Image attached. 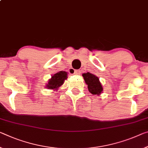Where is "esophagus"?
Here are the masks:
<instances>
[{"label": "esophagus", "instance_id": "34e87169", "mask_svg": "<svg viewBox=\"0 0 148 148\" xmlns=\"http://www.w3.org/2000/svg\"><path fill=\"white\" fill-rule=\"evenodd\" d=\"M73 73H74V74H79V73H80V71H79V70H74Z\"/></svg>", "mask_w": 148, "mask_h": 148}]
</instances>
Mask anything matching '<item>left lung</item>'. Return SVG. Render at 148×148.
Instances as JSON below:
<instances>
[{
    "instance_id": "8db88e82",
    "label": "left lung",
    "mask_w": 148,
    "mask_h": 148,
    "mask_svg": "<svg viewBox=\"0 0 148 148\" xmlns=\"http://www.w3.org/2000/svg\"><path fill=\"white\" fill-rule=\"evenodd\" d=\"M84 80L86 84H88V88L89 91L93 95H99L103 91L101 84L99 80V78L95 75L87 72L83 74Z\"/></svg>"
}]
</instances>
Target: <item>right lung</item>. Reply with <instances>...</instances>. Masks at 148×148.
<instances>
[{
  "label": "right lung",
  "instance_id": "add662e5",
  "mask_svg": "<svg viewBox=\"0 0 148 148\" xmlns=\"http://www.w3.org/2000/svg\"><path fill=\"white\" fill-rule=\"evenodd\" d=\"M67 72L64 71L58 72L57 74H54L49 81L48 84H47V88L50 90L57 89L64 83V79L67 78Z\"/></svg>",
  "mask_w": 148,
  "mask_h": 148
}]
</instances>
